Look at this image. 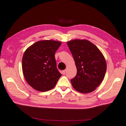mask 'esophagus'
I'll return each instance as SVG.
<instances>
[{
  "instance_id": "obj_1",
  "label": "esophagus",
  "mask_w": 126,
  "mask_h": 126,
  "mask_svg": "<svg viewBox=\"0 0 126 126\" xmlns=\"http://www.w3.org/2000/svg\"><path fill=\"white\" fill-rule=\"evenodd\" d=\"M62 73L63 75H65V73H66V70H63V71H62Z\"/></svg>"
}]
</instances>
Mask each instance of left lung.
Segmentation results:
<instances>
[{
  "label": "left lung",
  "mask_w": 126,
  "mask_h": 126,
  "mask_svg": "<svg viewBox=\"0 0 126 126\" xmlns=\"http://www.w3.org/2000/svg\"><path fill=\"white\" fill-rule=\"evenodd\" d=\"M67 45L77 68V75L71 80L73 87L83 93L93 91L106 74L107 65L104 55L88 40L76 39L68 42Z\"/></svg>",
  "instance_id": "1"
}]
</instances>
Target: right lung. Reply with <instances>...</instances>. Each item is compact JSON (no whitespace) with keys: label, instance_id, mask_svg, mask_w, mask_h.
Returning <instances> with one entry per match:
<instances>
[{"label":"right lung","instance_id":"1","mask_svg":"<svg viewBox=\"0 0 126 126\" xmlns=\"http://www.w3.org/2000/svg\"><path fill=\"white\" fill-rule=\"evenodd\" d=\"M61 45V42L57 41H39L26 50L22 60L23 74L35 90L46 92L52 89L62 76L55 58Z\"/></svg>","mask_w":126,"mask_h":126}]
</instances>
